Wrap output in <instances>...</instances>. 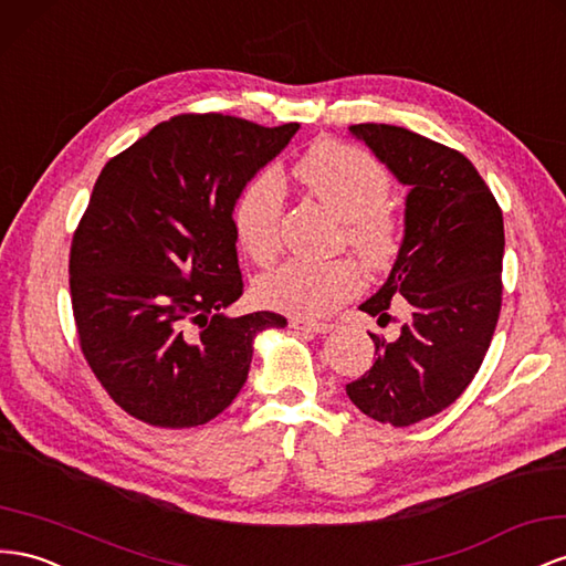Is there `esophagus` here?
I'll return each instance as SVG.
<instances>
[{
	"mask_svg": "<svg viewBox=\"0 0 566 566\" xmlns=\"http://www.w3.org/2000/svg\"><path fill=\"white\" fill-rule=\"evenodd\" d=\"M290 326L297 331H312V333H331L333 324L331 321H316V318H290Z\"/></svg>",
	"mask_w": 566,
	"mask_h": 566,
	"instance_id": "1",
	"label": "esophagus"
}]
</instances>
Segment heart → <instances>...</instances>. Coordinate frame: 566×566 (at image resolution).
Wrapping results in <instances>:
<instances>
[{"label":"heart","instance_id":"b5f03b06","mask_svg":"<svg viewBox=\"0 0 566 566\" xmlns=\"http://www.w3.org/2000/svg\"><path fill=\"white\" fill-rule=\"evenodd\" d=\"M314 200L343 219L338 248H353L366 266L386 269L400 252V221L388 205L392 180L369 151L340 140L314 143L293 169ZM283 186L262 169L240 188L231 209L238 245L254 264H271L281 252ZM361 290V269L353 256L331 262H287L254 283V297L269 310L297 318L331 314Z\"/></svg>","mask_w":566,"mask_h":566}]
</instances>
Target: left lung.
<instances>
[{
	"mask_svg": "<svg viewBox=\"0 0 566 566\" xmlns=\"http://www.w3.org/2000/svg\"><path fill=\"white\" fill-rule=\"evenodd\" d=\"M349 133L409 186L405 242L386 285L361 312L388 324L405 297L400 335L369 333L376 361L347 384L366 417L411 426L450 407L479 374L502 307V209L473 164L452 147L388 124Z\"/></svg>",
	"mask_w": 566,
	"mask_h": 566,
	"instance_id": "1",
	"label": "left lung"
}]
</instances>
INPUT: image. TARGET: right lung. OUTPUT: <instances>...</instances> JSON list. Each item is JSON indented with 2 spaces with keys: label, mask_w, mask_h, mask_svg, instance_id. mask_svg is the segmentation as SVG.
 <instances>
[{
  "label": "right lung",
  "mask_w": 566,
  "mask_h": 566,
  "mask_svg": "<svg viewBox=\"0 0 566 566\" xmlns=\"http://www.w3.org/2000/svg\"><path fill=\"white\" fill-rule=\"evenodd\" d=\"M297 128L178 114L106 161L73 231L69 285L81 353L130 417L157 429L219 417L245 386L254 335L287 326L223 310L245 287L235 195Z\"/></svg>",
  "instance_id": "right-lung-1"
}]
</instances>
